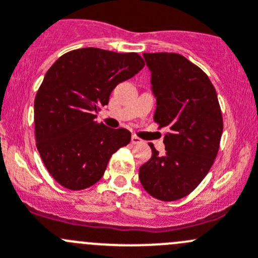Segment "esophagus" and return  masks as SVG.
<instances>
[{"label":"esophagus","instance_id":"esophagus-1","mask_svg":"<svg viewBox=\"0 0 258 258\" xmlns=\"http://www.w3.org/2000/svg\"><path fill=\"white\" fill-rule=\"evenodd\" d=\"M142 142H143V141H142L141 138H138V137H137V136L132 137V144H141Z\"/></svg>","mask_w":258,"mask_h":258}]
</instances>
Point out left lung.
<instances>
[{"label":"left lung","mask_w":258,"mask_h":258,"mask_svg":"<svg viewBox=\"0 0 258 258\" xmlns=\"http://www.w3.org/2000/svg\"><path fill=\"white\" fill-rule=\"evenodd\" d=\"M156 97L154 121L166 126L164 154L153 146L139 168L144 190L162 201L194 191L219 151L223 117L217 91L198 66L177 53H144Z\"/></svg>","instance_id":"1"}]
</instances>
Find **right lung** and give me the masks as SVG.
<instances>
[{"label":"right lung","mask_w":258,"mask_h":258,"mask_svg":"<svg viewBox=\"0 0 258 258\" xmlns=\"http://www.w3.org/2000/svg\"><path fill=\"white\" fill-rule=\"evenodd\" d=\"M144 67L137 53L99 48L68 51L46 72L34 101L36 147L53 178L83 190L104 176L112 153L131 142V132L96 121L111 91Z\"/></svg>","instance_id":"right-lung-1"}]
</instances>
